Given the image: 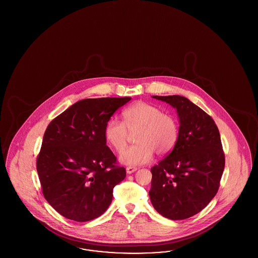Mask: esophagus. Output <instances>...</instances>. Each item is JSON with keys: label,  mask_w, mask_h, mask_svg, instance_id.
I'll list each match as a JSON object with an SVG mask.
<instances>
[{"label": "esophagus", "mask_w": 258, "mask_h": 258, "mask_svg": "<svg viewBox=\"0 0 258 258\" xmlns=\"http://www.w3.org/2000/svg\"><path fill=\"white\" fill-rule=\"evenodd\" d=\"M125 170H126L127 174H132L133 172H135L137 170V167H135V166H127Z\"/></svg>", "instance_id": "esophagus-1"}]
</instances>
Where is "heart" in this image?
I'll list each match as a JSON object with an SVG mask.
<instances>
[{
	"label": "heart",
	"instance_id": "obj_1",
	"mask_svg": "<svg viewBox=\"0 0 258 258\" xmlns=\"http://www.w3.org/2000/svg\"><path fill=\"white\" fill-rule=\"evenodd\" d=\"M124 122L110 118L104 128L105 139L120 152L125 148L128 132L138 131L136 145L124 149L119 160L126 165L148 164L157 152L169 153L179 137V126L172 114L163 112L155 105L145 101L134 103L123 111Z\"/></svg>",
	"mask_w": 258,
	"mask_h": 258
}]
</instances>
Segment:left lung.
Masks as SVG:
<instances>
[{"mask_svg": "<svg viewBox=\"0 0 258 258\" xmlns=\"http://www.w3.org/2000/svg\"><path fill=\"white\" fill-rule=\"evenodd\" d=\"M152 97L177 109L180 127L173 150L150 169L149 198L164 218L188 219L205 208L219 190L225 165L219 128L210 115L184 96Z\"/></svg>", "mask_w": 258, "mask_h": 258, "instance_id": "1", "label": "left lung"}]
</instances>
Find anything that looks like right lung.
Segmentation results:
<instances>
[{"label": "right lung", "mask_w": 258, "mask_h": 258, "mask_svg": "<svg viewBox=\"0 0 258 258\" xmlns=\"http://www.w3.org/2000/svg\"><path fill=\"white\" fill-rule=\"evenodd\" d=\"M132 97L89 98L52 120L37 158L42 194L66 219L85 222L108 209L125 169L106 145L104 128Z\"/></svg>", "instance_id": "obj_1"}]
</instances>
